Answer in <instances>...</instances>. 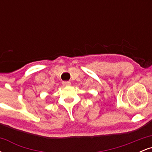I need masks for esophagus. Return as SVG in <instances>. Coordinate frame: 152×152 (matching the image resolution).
Listing matches in <instances>:
<instances>
[{
	"instance_id": "esophagus-1",
	"label": "esophagus",
	"mask_w": 152,
	"mask_h": 152,
	"mask_svg": "<svg viewBox=\"0 0 152 152\" xmlns=\"http://www.w3.org/2000/svg\"><path fill=\"white\" fill-rule=\"evenodd\" d=\"M62 83H63V85H64V86H70V85H71V82L70 81H63Z\"/></svg>"
}]
</instances>
